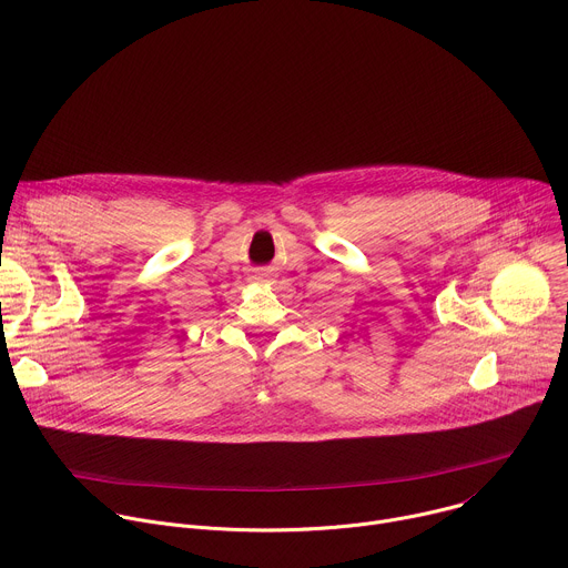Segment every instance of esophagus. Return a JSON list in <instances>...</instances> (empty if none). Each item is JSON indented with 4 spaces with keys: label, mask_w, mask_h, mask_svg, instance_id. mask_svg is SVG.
<instances>
[{
    "label": "esophagus",
    "mask_w": 568,
    "mask_h": 568,
    "mask_svg": "<svg viewBox=\"0 0 568 568\" xmlns=\"http://www.w3.org/2000/svg\"><path fill=\"white\" fill-rule=\"evenodd\" d=\"M267 276H270V274H267V272H258V274H256V276H254V278H256V281H263V278H267Z\"/></svg>",
    "instance_id": "1"
}]
</instances>
